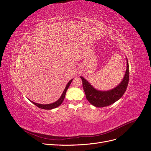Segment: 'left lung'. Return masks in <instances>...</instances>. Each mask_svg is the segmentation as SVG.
<instances>
[{
    "label": "left lung",
    "mask_w": 151,
    "mask_h": 151,
    "mask_svg": "<svg viewBox=\"0 0 151 151\" xmlns=\"http://www.w3.org/2000/svg\"><path fill=\"white\" fill-rule=\"evenodd\" d=\"M83 88L84 90L87 100L93 105L96 107H104L110 105L114 103L124 94L129 81V67L127 60V69L126 74L121 83L113 90L107 91H101L96 90L82 77Z\"/></svg>",
    "instance_id": "1"
}]
</instances>
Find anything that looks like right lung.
<instances>
[{"label":"right lung","instance_id":"1","mask_svg":"<svg viewBox=\"0 0 151 151\" xmlns=\"http://www.w3.org/2000/svg\"><path fill=\"white\" fill-rule=\"evenodd\" d=\"M73 79L70 80V81L68 82V83L67 84V85H66V88H65V90H64L63 94H62L61 96L60 97V99H59L57 101H56L55 102H54V103H52V104H50L42 105V104H40L35 103V102H33V101H31L30 100V101L33 104H35V105L37 106L38 107H39V108H40V109H41L51 110V109H55V108L58 107V106H59L60 105H61V104L62 102H63V100H64V99H65V95H66V91H67V90L68 89V88H69L70 84L71 83V82L73 81Z\"/></svg>","mask_w":151,"mask_h":151}]
</instances>
